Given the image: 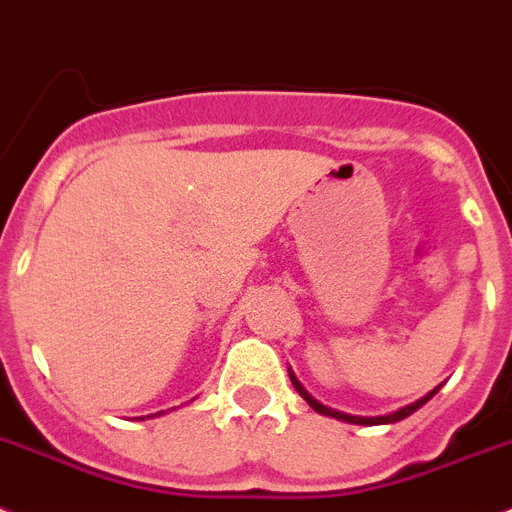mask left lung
<instances>
[{"label":"left lung","mask_w":512,"mask_h":512,"mask_svg":"<svg viewBox=\"0 0 512 512\" xmlns=\"http://www.w3.org/2000/svg\"><path fill=\"white\" fill-rule=\"evenodd\" d=\"M290 382H293V388H296L298 393H301V398L306 400V403L311 405V408H313V411H316V413H324V416L339 418V421H347V423H359V426H380V423H395V421H403V418H408V416H411L413 411H418V408H421L423 403H428V400L434 398V395L439 393V390H441V385H439V388H434V390H431V393H428V395H423L421 400H416V403H411V405H405V408H400V411L390 413V416L365 418V416H349V413H339V411H334V408H326V405H321L319 400H313L311 395H308L306 390H303V385H301V382L296 380V375H293V372H290Z\"/></svg>","instance_id":"8db88e82"}]
</instances>
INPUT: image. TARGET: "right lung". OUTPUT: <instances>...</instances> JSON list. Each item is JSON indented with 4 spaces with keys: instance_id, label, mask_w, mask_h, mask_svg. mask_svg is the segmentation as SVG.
Listing matches in <instances>:
<instances>
[{
    "instance_id": "add662e5",
    "label": "right lung",
    "mask_w": 512,
    "mask_h": 512,
    "mask_svg": "<svg viewBox=\"0 0 512 512\" xmlns=\"http://www.w3.org/2000/svg\"><path fill=\"white\" fill-rule=\"evenodd\" d=\"M155 416H160V413H155Z\"/></svg>"
}]
</instances>
